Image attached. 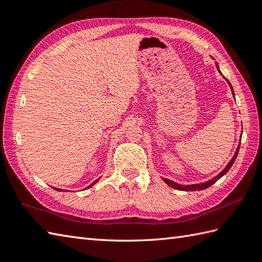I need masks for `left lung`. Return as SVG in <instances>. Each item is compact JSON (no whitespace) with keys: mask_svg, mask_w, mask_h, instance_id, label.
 <instances>
[{"mask_svg":"<svg viewBox=\"0 0 262 262\" xmlns=\"http://www.w3.org/2000/svg\"><path fill=\"white\" fill-rule=\"evenodd\" d=\"M215 65H216L217 71H219L220 73H221L219 65H217V63H215ZM221 74H222V73H221ZM222 76H223V74H222ZM223 77H224V76H223ZM224 79L226 80L227 83H229V85H230V88H231V91H232L233 97H234V91H233V88H232V85H231V83L229 82V80L226 79V77H224ZM234 99H235V98H234ZM240 144H241V138H240V142H238V146H237V148H236V151H235L234 155H233V158L231 159L230 162L227 163V165L225 166V168H224L223 170H222V171L220 172V173L217 174L216 177H214L213 179H210V180H208V181H205V182H202V183H194V185H180V183H178V182H174V181L169 180V179H165V178H162V180L166 183V185L172 187V188H174V189H178V190H182V191H198V190H204V189L210 187L211 185H214V183H215L217 180L221 179V178L223 177L225 173H227V171H229V170L231 169V166L233 165V163H234V161H235V159H236V157H237L238 149H240Z\"/></svg>","mask_w":262,"mask_h":262,"instance_id":"obj_1","label":"left lung"}]
</instances>
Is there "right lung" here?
I'll return each instance as SVG.
<instances>
[{"label":"right lung","mask_w":262,"mask_h":262,"mask_svg":"<svg viewBox=\"0 0 262 262\" xmlns=\"http://www.w3.org/2000/svg\"><path fill=\"white\" fill-rule=\"evenodd\" d=\"M99 179H100V178H99ZM99 179H97L96 181H93L92 183H91V185L90 186H88L85 189H88V188H91L92 186H94V185H96V183L99 181ZM55 189V190H57V191H65V190H63V189H59V188H54Z\"/></svg>","instance_id":"right-lung-1"}]
</instances>
